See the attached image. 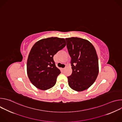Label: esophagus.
<instances>
[{"instance_id": "1", "label": "esophagus", "mask_w": 122, "mask_h": 122, "mask_svg": "<svg viewBox=\"0 0 122 122\" xmlns=\"http://www.w3.org/2000/svg\"><path fill=\"white\" fill-rule=\"evenodd\" d=\"M62 69L63 71H64L65 69V68H62Z\"/></svg>"}]
</instances>
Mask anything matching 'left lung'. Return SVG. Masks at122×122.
<instances>
[{"label": "left lung", "instance_id": "obj_1", "mask_svg": "<svg viewBox=\"0 0 122 122\" xmlns=\"http://www.w3.org/2000/svg\"><path fill=\"white\" fill-rule=\"evenodd\" d=\"M71 58L72 73L67 77L70 87L81 92L94 83L98 74V60L94 46L88 41L77 37L66 39Z\"/></svg>", "mask_w": 122, "mask_h": 122}]
</instances>
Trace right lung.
<instances>
[{"mask_svg":"<svg viewBox=\"0 0 122 122\" xmlns=\"http://www.w3.org/2000/svg\"><path fill=\"white\" fill-rule=\"evenodd\" d=\"M66 45L65 39L51 37L38 41L32 47L27 61V74L31 82L41 90L56 84L61 73L53 57Z\"/></svg>","mask_w":122,"mask_h":122,"instance_id":"1","label":"right lung"}]
</instances>
